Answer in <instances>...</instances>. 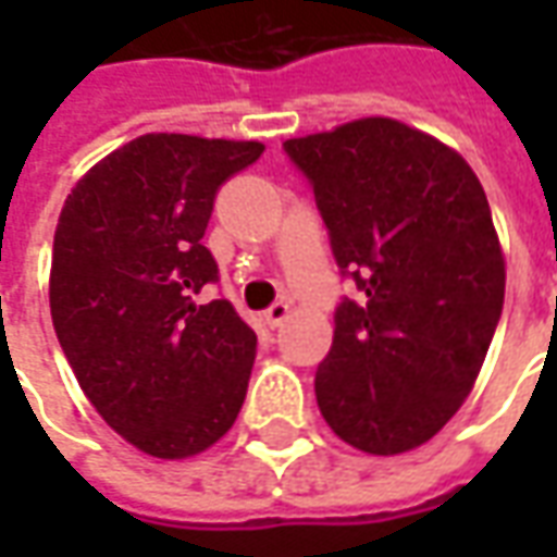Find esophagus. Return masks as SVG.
<instances>
[{"instance_id": "esophagus-1", "label": "esophagus", "mask_w": 557, "mask_h": 557, "mask_svg": "<svg viewBox=\"0 0 557 557\" xmlns=\"http://www.w3.org/2000/svg\"><path fill=\"white\" fill-rule=\"evenodd\" d=\"M289 313H292L289 304L277 301V304H271V307H268L262 319H265L268 327H280V325H283V322H286V319H289Z\"/></svg>"}]
</instances>
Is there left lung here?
<instances>
[{
    "label": "left lung",
    "instance_id": "obj_1",
    "mask_svg": "<svg viewBox=\"0 0 557 557\" xmlns=\"http://www.w3.org/2000/svg\"><path fill=\"white\" fill-rule=\"evenodd\" d=\"M286 154L361 289L334 315L319 411L363 454L414 450L466 403L502 319L507 271L486 194L459 151L385 115L286 139Z\"/></svg>",
    "mask_w": 557,
    "mask_h": 557
}]
</instances>
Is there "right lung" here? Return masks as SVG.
<instances>
[{
    "label": "right lung",
    "instance_id": "add662e5",
    "mask_svg": "<svg viewBox=\"0 0 557 557\" xmlns=\"http://www.w3.org/2000/svg\"><path fill=\"white\" fill-rule=\"evenodd\" d=\"M265 151L256 139L143 134L67 194L53 238L50 313L83 394L137 450L187 459L242 411L253 327L202 244L220 184Z\"/></svg>",
    "mask_w": 557,
    "mask_h": 557
}]
</instances>
